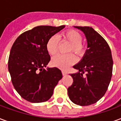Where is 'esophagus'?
I'll list each match as a JSON object with an SVG mask.
<instances>
[{
	"label": "esophagus",
	"instance_id": "1",
	"mask_svg": "<svg viewBox=\"0 0 121 121\" xmlns=\"http://www.w3.org/2000/svg\"><path fill=\"white\" fill-rule=\"evenodd\" d=\"M62 74H63V76H65V75L67 74V73L65 71H62Z\"/></svg>",
	"mask_w": 121,
	"mask_h": 121
}]
</instances>
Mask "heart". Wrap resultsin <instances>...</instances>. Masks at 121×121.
I'll list each match as a JSON object with an SVG mask.
<instances>
[{"label":"heart","mask_w":121,"mask_h":121,"mask_svg":"<svg viewBox=\"0 0 121 121\" xmlns=\"http://www.w3.org/2000/svg\"><path fill=\"white\" fill-rule=\"evenodd\" d=\"M63 40L68 41L71 44L69 52L73 51L78 55H82L85 51L84 46L82 44L83 37L82 35L75 30H69L63 33L62 35ZM59 39L57 35H52L48 40L46 48L48 53L51 56L56 55L58 51ZM76 62V58L73 54L57 55L52 59L51 63L53 65L62 69H67Z\"/></svg>","instance_id":"heart-1"}]
</instances>
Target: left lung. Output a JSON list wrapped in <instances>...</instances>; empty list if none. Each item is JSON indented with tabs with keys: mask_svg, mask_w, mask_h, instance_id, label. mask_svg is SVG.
<instances>
[{
	"mask_svg": "<svg viewBox=\"0 0 121 121\" xmlns=\"http://www.w3.org/2000/svg\"><path fill=\"white\" fill-rule=\"evenodd\" d=\"M86 36L87 49L83 58L73 66L78 70L71 74L73 83L68 88V95L75 104L84 106L99 101L106 93L112 76V52L106 40L93 28L74 26ZM86 72V76H83Z\"/></svg>",
	"mask_w": 121,
	"mask_h": 121,
	"instance_id": "1",
	"label": "left lung"
}]
</instances>
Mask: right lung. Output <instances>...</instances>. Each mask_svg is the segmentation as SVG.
<instances>
[{"mask_svg":"<svg viewBox=\"0 0 121 121\" xmlns=\"http://www.w3.org/2000/svg\"><path fill=\"white\" fill-rule=\"evenodd\" d=\"M65 26H36L20 35L13 44L8 71L15 89L26 100L33 103L48 100L62 78L57 67L45 69L50 60L46 45Z\"/></svg>","mask_w":121,"mask_h":121,"instance_id":"right-lung-1","label":"right lung"}]
</instances>
